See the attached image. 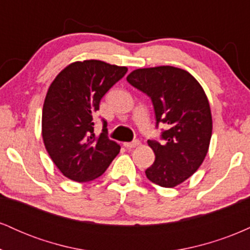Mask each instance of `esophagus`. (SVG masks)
Listing matches in <instances>:
<instances>
[{
    "label": "esophagus",
    "mask_w": 250,
    "mask_h": 250,
    "mask_svg": "<svg viewBox=\"0 0 250 250\" xmlns=\"http://www.w3.org/2000/svg\"><path fill=\"white\" fill-rule=\"evenodd\" d=\"M123 146H125V148H128V149H130V148H135V147H137V146H140V141H133V142H125L123 143Z\"/></svg>",
    "instance_id": "obj_1"
}]
</instances>
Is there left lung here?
<instances>
[{
    "instance_id": "left-lung-1",
    "label": "left lung",
    "mask_w": 250,
    "mask_h": 250,
    "mask_svg": "<svg viewBox=\"0 0 250 250\" xmlns=\"http://www.w3.org/2000/svg\"><path fill=\"white\" fill-rule=\"evenodd\" d=\"M127 81L153 101L156 125H168L166 142L149 140L155 161L146 170L151 182L174 188L202 165L213 131L210 105L202 85L188 71L171 65L131 71Z\"/></svg>"
}]
</instances>
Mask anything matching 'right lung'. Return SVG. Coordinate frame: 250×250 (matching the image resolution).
<instances>
[{"mask_svg":"<svg viewBox=\"0 0 250 250\" xmlns=\"http://www.w3.org/2000/svg\"><path fill=\"white\" fill-rule=\"evenodd\" d=\"M127 71V67L85 60L70 63L51 82L43 104L42 137L50 159L68 179L95 180L119 154L121 147L104 129L94 134V117L104 94Z\"/></svg>","mask_w":250,"mask_h":250,"instance_id":"add662e5","label":"right lung"}]
</instances>
